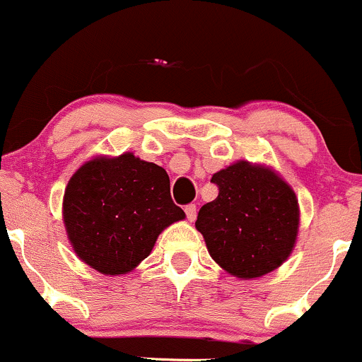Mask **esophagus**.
<instances>
[{
	"mask_svg": "<svg viewBox=\"0 0 362 362\" xmlns=\"http://www.w3.org/2000/svg\"><path fill=\"white\" fill-rule=\"evenodd\" d=\"M185 214H187V219H189V221L192 223L194 219H195V216H197V207H195V204L185 206Z\"/></svg>",
	"mask_w": 362,
	"mask_h": 362,
	"instance_id": "1",
	"label": "esophagus"
}]
</instances>
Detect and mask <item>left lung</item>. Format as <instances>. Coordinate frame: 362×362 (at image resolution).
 Returning <instances> with one entry per match:
<instances>
[{
    "label": "left lung",
    "instance_id": "left-lung-1",
    "mask_svg": "<svg viewBox=\"0 0 362 362\" xmlns=\"http://www.w3.org/2000/svg\"><path fill=\"white\" fill-rule=\"evenodd\" d=\"M214 201L201 207L195 228L223 271L255 279L281 267L300 231V204L293 187L272 167L238 160L216 172Z\"/></svg>",
    "mask_w": 362,
    "mask_h": 362
}]
</instances>
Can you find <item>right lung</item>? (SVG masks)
I'll use <instances>...</instances> for the list:
<instances>
[{"label":"right lung","instance_id":"obj_1","mask_svg":"<svg viewBox=\"0 0 362 362\" xmlns=\"http://www.w3.org/2000/svg\"><path fill=\"white\" fill-rule=\"evenodd\" d=\"M185 219L173 204L165 168L122 153L85 161L66 185L62 221L78 259L105 276L129 274L170 224Z\"/></svg>","mask_w":362,"mask_h":362}]
</instances>
